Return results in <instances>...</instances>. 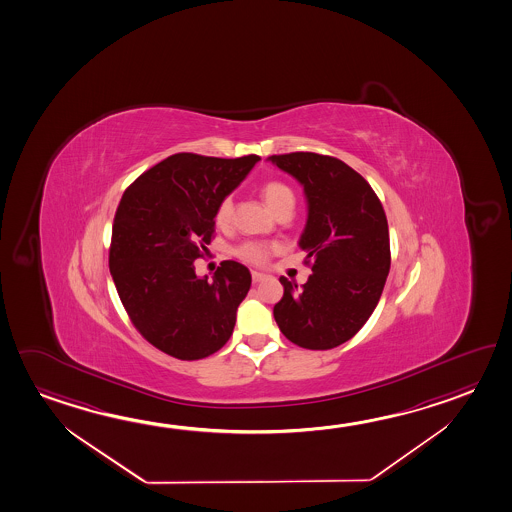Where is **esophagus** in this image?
I'll return each mask as SVG.
<instances>
[{
    "label": "esophagus",
    "instance_id": "esophagus-1",
    "mask_svg": "<svg viewBox=\"0 0 512 512\" xmlns=\"http://www.w3.org/2000/svg\"><path fill=\"white\" fill-rule=\"evenodd\" d=\"M251 276L254 283H260L263 279H267V274H263V272H256V270H252Z\"/></svg>",
    "mask_w": 512,
    "mask_h": 512
}]
</instances>
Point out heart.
Segmentation results:
<instances>
[{
  "mask_svg": "<svg viewBox=\"0 0 512 512\" xmlns=\"http://www.w3.org/2000/svg\"><path fill=\"white\" fill-rule=\"evenodd\" d=\"M261 197L265 200V204L269 206L274 213H278L279 209L286 208V206H294L295 197L294 191L290 190L286 184L279 181L265 182L261 186ZM234 204L231 197H224L217 204L215 208V222L217 226L227 227L233 222ZM270 251L272 247L267 243L261 242H245L236 247L234 254L240 260L252 263V265H263L265 261L269 260Z\"/></svg>",
  "mask_w": 512,
  "mask_h": 512,
  "instance_id": "obj_1",
  "label": "heart"
}]
</instances>
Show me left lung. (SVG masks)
Returning a JSON list of instances; mask_svg holds the SVG:
<instances>
[{
	"label": "left lung",
	"mask_w": 512,
	"mask_h": 512,
	"mask_svg": "<svg viewBox=\"0 0 512 512\" xmlns=\"http://www.w3.org/2000/svg\"><path fill=\"white\" fill-rule=\"evenodd\" d=\"M301 182L308 220L299 247L312 260L301 288L279 278L285 294L274 319L290 342L333 349L355 337L382 297L390 269L389 226L371 184L337 157L313 152L270 156Z\"/></svg>",
	"instance_id": "left-lung-1"
}]
</instances>
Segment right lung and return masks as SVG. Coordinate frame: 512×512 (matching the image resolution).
Returning <instances> with one entry per match:
<instances>
[{
  "label": "right lung",
  "instance_id": "right-lung-1",
  "mask_svg": "<svg viewBox=\"0 0 512 512\" xmlns=\"http://www.w3.org/2000/svg\"><path fill=\"white\" fill-rule=\"evenodd\" d=\"M260 156L174 154L139 175L116 209L109 270L136 330L179 360L217 353L233 335L251 272L222 261L213 279L193 261L208 252L215 208Z\"/></svg>",
  "mask_w": 512,
  "mask_h": 512
}]
</instances>
